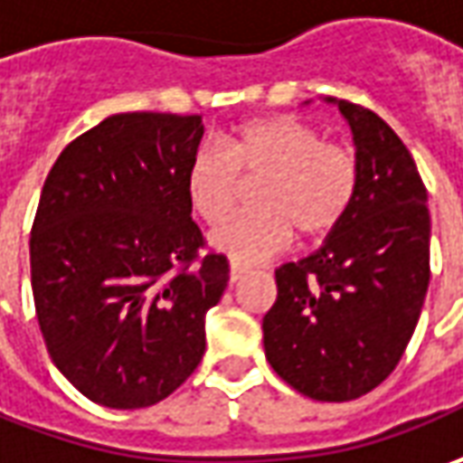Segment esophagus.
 <instances>
[{"instance_id":"34e87169","label":"esophagus","mask_w":463,"mask_h":463,"mask_svg":"<svg viewBox=\"0 0 463 463\" xmlns=\"http://www.w3.org/2000/svg\"><path fill=\"white\" fill-rule=\"evenodd\" d=\"M248 271V266L246 263H241V261H231V281H238L243 274Z\"/></svg>"}]
</instances>
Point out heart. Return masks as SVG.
Returning <instances> with one entry per match:
<instances>
[{
    "instance_id": "obj_1",
    "label": "heart",
    "mask_w": 463,
    "mask_h": 463,
    "mask_svg": "<svg viewBox=\"0 0 463 463\" xmlns=\"http://www.w3.org/2000/svg\"><path fill=\"white\" fill-rule=\"evenodd\" d=\"M359 158L348 146L295 115H266L235 125L222 151L204 146L186 168V200L194 215L215 225L253 186V210L213 232V246L238 261H256L289 243L320 241L348 215L359 192Z\"/></svg>"
}]
</instances>
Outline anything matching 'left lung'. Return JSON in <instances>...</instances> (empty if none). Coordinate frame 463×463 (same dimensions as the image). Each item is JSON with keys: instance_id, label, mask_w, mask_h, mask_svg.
Returning a JSON list of instances; mask_svg holds the SVG:
<instances>
[{"instance_id": "1", "label": "left lung", "mask_w": 463, "mask_h": 463, "mask_svg": "<svg viewBox=\"0 0 463 463\" xmlns=\"http://www.w3.org/2000/svg\"><path fill=\"white\" fill-rule=\"evenodd\" d=\"M338 107L356 140V200L317 253L277 269L263 315L271 369L320 402L359 400L394 372L430 281L428 189L412 156L376 112Z\"/></svg>"}]
</instances>
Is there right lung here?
Listing matches in <instances>:
<instances>
[{
    "label": "right lung",
    "mask_w": 463,
    "mask_h": 463,
    "mask_svg": "<svg viewBox=\"0 0 463 463\" xmlns=\"http://www.w3.org/2000/svg\"><path fill=\"white\" fill-rule=\"evenodd\" d=\"M200 115L122 112L71 140L43 184L30 281L58 372L91 402H161L204 356L228 287L186 200Z\"/></svg>",
    "instance_id": "add662e5"
}]
</instances>
